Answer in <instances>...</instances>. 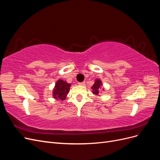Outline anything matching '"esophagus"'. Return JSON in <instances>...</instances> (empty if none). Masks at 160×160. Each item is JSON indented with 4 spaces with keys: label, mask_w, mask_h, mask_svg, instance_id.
I'll use <instances>...</instances> for the list:
<instances>
[{
    "label": "esophagus",
    "mask_w": 160,
    "mask_h": 160,
    "mask_svg": "<svg viewBox=\"0 0 160 160\" xmlns=\"http://www.w3.org/2000/svg\"><path fill=\"white\" fill-rule=\"evenodd\" d=\"M78 84L79 85H85V82H79Z\"/></svg>",
    "instance_id": "34e87169"
}]
</instances>
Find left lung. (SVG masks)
<instances>
[{
  "instance_id": "obj_1",
  "label": "left lung",
  "mask_w": 160,
  "mask_h": 160,
  "mask_svg": "<svg viewBox=\"0 0 160 160\" xmlns=\"http://www.w3.org/2000/svg\"><path fill=\"white\" fill-rule=\"evenodd\" d=\"M102 82H101V81L99 79H95V83L93 84V85L91 87V89H93V93L95 94V95H99V93L100 92V89H101V88L102 87ZM103 91H104V89L103 88L102 89Z\"/></svg>"
}]
</instances>
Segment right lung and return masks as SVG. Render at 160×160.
<instances>
[{
	"mask_svg": "<svg viewBox=\"0 0 160 160\" xmlns=\"http://www.w3.org/2000/svg\"><path fill=\"white\" fill-rule=\"evenodd\" d=\"M71 84L66 81L59 79L55 83V88L52 91V97L55 99L65 100L67 94L69 93L71 88Z\"/></svg>",
	"mask_w": 160,
	"mask_h": 160,
	"instance_id": "obj_1",
	"label": "right lung"
}]
</instances>
